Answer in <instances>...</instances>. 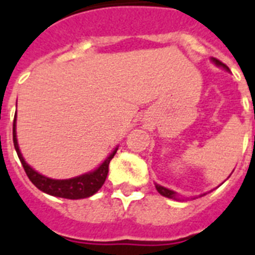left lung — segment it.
Here are the masks:
<instances>
[{"mask_svg":"<svg viewBox=\"0 0 255 255\" xmlns=\"http://www.w3.org/2000/svg\"><path fill=\"white\" fill-rule=\"evenodd\" d=\"M212 61H214L215 64H216L217 67H221V68H224L225 70H229V68L227 67V65H225V64H223L220 61V60H217V59H214V57H212ZM156 190L158 192H160L161 195L162 196H166V198H170V199H179V198H178L177 196V192H174V191H171V190H169V188H166V187H163V186H160V185H157L156 183ZM203 195H206V194H203ZM203 195H200V196H203Z\"/></svg>","mask_w":255,"mask_h":255,"instance_id":"8db88e82","label":"left lung"}]
</instances>
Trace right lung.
I'll return each instance as SVG.
<instances>
[{
  "mask_svg": "<svg viewBox=\"0 0 255 255\" xmlns=\"http://www.w3.org/2000/svg\"><path fill=\"white\" fill-rule=\"evenodd\" d=\"M16 113L13 123V141L14 148L16 150V154L19 157L22 166L26 171L27 177L40 191L48 194V195L57 196V198H64V199H84L89 196L94 195L99 188L102 187L105 181H106L107 173H109L110 161L113 160L115 153L118 150V146L110 153L107 158L99 165L95 170L86 173V174L78 175V177L69 178V179H52V178L45 177L34 170L28 163L24 161L23 156L18 146V140H16Z\"/></svg>",
  "mask_w": 255,
  "mask_h": 255,
  "instance_id": "right-lung-1",
  "label": "right lung"
}]
</instances>
